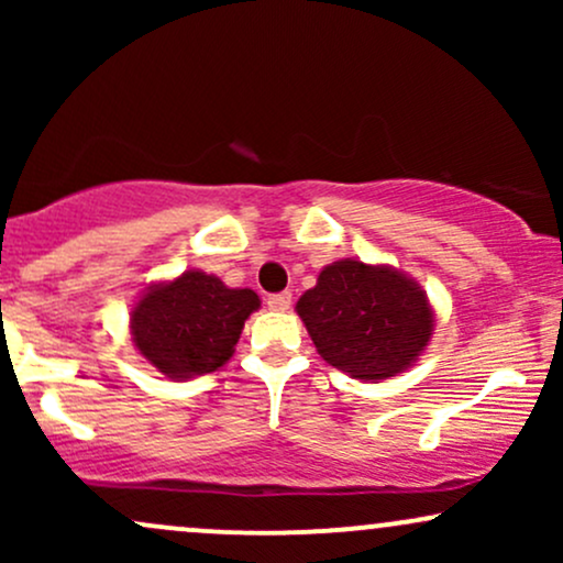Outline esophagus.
Here are the masks:
<instances>
[{"instance_id":"esophagus-1","label":"esophagus","mask_w":563,"mask_h":563,"mask_svg":"<svg viewBox=\"0 0 563 563\" xmlns=\"http://www.w3.org/2000/svg\"><path fill=\"white\" fill-rule=\"evenodd\" d=\"M267 307L273 309V312H286V309L290 307V294H288V290H283V294L267 296Z\"/></svg>"}]
</instances>
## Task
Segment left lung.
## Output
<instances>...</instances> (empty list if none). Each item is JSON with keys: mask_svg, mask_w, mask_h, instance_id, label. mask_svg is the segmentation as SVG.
Instances as JSON below:
<instances>
[{"mask_svg": "<svg viewBox=\"0 0 563 563\" xmlns=\"http://www.w3.org/2000/svg\"><path fill=\"white\" fill-rule=\"evenodd\" d=\"M320 357L360 380H384L416 363L431 314L421 286L391 267L341 260L296 303Z\"/></svg>", "mask_w": 563, "mask_h": 563, "instance_id": "obj_1", "label": "left lung"}]
</instances>
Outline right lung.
Listing matches in <instances>:
<instances>
[{"instance_id":"right-lung-1","label":"right lung","mask_w":563,"mask_h":563,"mask_svg":"<svg viewBox=\"0 0 563 563\" xmlns=\"http://www.w3.org/2000/svg\"><path fill=\"white\" fill-rule=\"evenodd\" d=\"M254 309L260 296L251 288H228L214 275L187 269L142 296L132 312L134 344L164 376H203L232 357Z\"/></svg>"}]
</instances>
